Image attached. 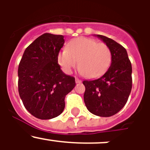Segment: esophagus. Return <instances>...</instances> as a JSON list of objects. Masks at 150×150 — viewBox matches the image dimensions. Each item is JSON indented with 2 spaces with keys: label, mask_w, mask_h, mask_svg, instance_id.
<instances>
[{
  "label": "esophagus",
  "mask_w": 150,
  "mask_h": 150,
  "mask_svg": "<svg viewBox=\"0 0 150 150\" xmlns=\"http://www.w3.org/2000/svg\"><path fill=\"white\" fill-rule=\"evenodd\" d=\"M82 82V81H81V80H80V79H78V78H75V83H81Z\"/></svg>",
  "instance_id": "obj_1"
}]
</instances>
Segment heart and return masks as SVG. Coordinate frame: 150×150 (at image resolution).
Wrapping results in <instances>:
<instances>
[{
  "label": "heart",
  "mask_w": 150,
  "mask_h": 150,
  "mask_svg": "<svg viewBox=\"0 0 150 150\" xmlns=\"http://www.w3.org/2000/svg\"><path fill=\"white\" fill-rule=\"evenodd\" d=\"M57 60L67 73L71 72L78 62V69L84 76L96 78L107 70L112 54L106 43L88 38H77L69 42L67 49L59 53Z\"/></svg>",
  "instance_id": "1"
}]
</instances>
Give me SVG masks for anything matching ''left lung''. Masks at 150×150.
Listing matches in <instances>:
<instances>
[{"instance_id":"obj_1","label":"left lung","mask_w":150,"mask_h":150,"mask_svg":"<svg viewBox=\"0 0 150 150\" xmlns=\"http://www.w3.org/2000/svg\"><path fill=\"white\" fill-rule=\"evenodd\" d=\"M111 51L112 63L100 78L84 81V102L88 110L100 117L118 112L128 101L132 88V67L125 48L112 39L96 35Z\"/></svg>"}]
</instances>
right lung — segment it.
Returning <instances> with one entry per match:
<instances>
[{
  "label": "right lung",
  "mask_w": 150,
  "mask_h": 150,
  "mask_svg": "<svg viewBox=\"0 0 150 150\" xmlns=\"http://www.w3.org/2000/svg\"><path fill=\"white\" fill-rule=\"evenodd\" d=\"M64 36L44 33L25 49L18 68V90L27 110L35 117L49 120L59 115L64 99L75 86L58 64Z\"/></svg>",
  "instance_id": "add662e5"
}]
</instances>
